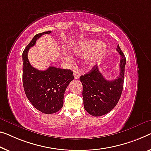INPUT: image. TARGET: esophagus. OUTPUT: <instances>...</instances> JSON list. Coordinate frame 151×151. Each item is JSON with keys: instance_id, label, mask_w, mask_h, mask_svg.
<instances>
[{"instance_id": "34e87169", "label": "esophagus", "mask_w": 151, "mask_h": 151, "mask_svg": "<svg viewBox=\"0 0 151 151\" xmlns=\"http://www.w3.org/2000/svg\"><path fill=\"white\" fill-rule=\"evenodd\" d=\"M73 76H74V78L76 79H79V78H80V74H79V73L78 72H75L73 73Z\"/></svg>"}]
</instances>
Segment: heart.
Here are the masks:
<instances>
[{"label": "heart", "mask_w": 151, "mask_h": 151, "mask_svg": "<svg viewBox=\"0 0 151 151\" xmlns=\"http://www.w3.org/2000/svg\"><path fill=\"white\" fill-rule=\"evenodd\" d=\"M71 52L77 57H83L87 65L92 66L98 63L105 56L107 51V45L103 41L96 42L94 40H83L78 42L70 47ZM65 61H71L72 58L65 53L63 55Z\"/></svg>", "instance_id": "obj_1"}]
</instances>
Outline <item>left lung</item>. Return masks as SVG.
I'll return each mask as SVG.
<instances>
[{
  "mask_svg": "<svg viewBox=\"0 0 151 151\" xmlns=\"http://www.w3.org/2000/svg\"><path fill=\"white\" fill-rule=\"evenodd\" d=\"M117 51L121 55L120 73L117 78L107 80L100 72L96 65L88 73L80 76L82 83L83 106L90 115L99 117L113 109L121 97L124 82L126 59L119 45Z\"/></svg>",
  "mask_w": 151,
  "mask_h": 151,
  "instance_id": "left-lung-1",
  "label": "left lung"
}]
</instances>
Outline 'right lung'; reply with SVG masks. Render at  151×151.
<instances>
[{"label":"right lung","instance_id":"obj_1","mask_svg":"<svg viewBox=\"0 0 151 151\" xmlns=\"http://www.w3.org/2000/svg\"><path fill=\"white\" fill-rule=\"evenodd\" d=\"M51 32L36 34L22 54L23 86L25 95L36 109L46 114L56 113L63 107L64 93L74 78L70 69L50 66L45 71H40L29 63L27 52L30 47L34 46L40 36Z\"/></svg>","mask_w":151,"mask_h":151}]
</instances>
